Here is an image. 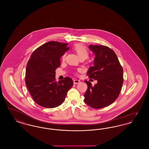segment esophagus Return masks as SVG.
Here are the masks:
<instances>
[{
  "mask_svg": "<svg viewBox=\"0 0 149 149\" xmlns=\"http://www.w3.org/2000/svg\"><path fill=\"white\" fill-rule=\"evenodd\" d=\"M73 81H74V84H77L79 83L80 82V81L79 80H78V79H75V80H74Z\"/></svg>",
  "mask_w": 149,
  "mask_h": 149,
  "instance_id": "34e87169",
  "label": "esophagus"
}]
</instances>
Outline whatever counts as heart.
I'll use <instances>...</instances> for the list:
<instances>
[{"mask_svg":"<svg viewBox=\"0 0 149 149\" xmlns=\"http://www.w3.org/2000/svg\"><path fill=\"white\" fill-rule=\"evenodd\" d=\"M74 50H75L79 58H86L89 56V51L87 49L86 47L83 45H81V44L75 45L74 46ZM65 56H66V54H65L62 57L63 60L65 59Z\"/></svg>","mask_w":149,"mask_h":149,"instance_id":"obj_1","label":"heart"}]
</instances>
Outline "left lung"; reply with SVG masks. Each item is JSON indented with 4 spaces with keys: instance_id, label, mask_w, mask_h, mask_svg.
<instances>
[{
    "instance_id": "8db88e82",
    "label": "left lung",
    "mask_w": 149,
    "mask_h": 149,
    "mask_svg": "<svg viewBox=\"0 0 149 149\" xmlns=\"http://www.w3.org/2000/svg\"><path fill=\"white\" fill-rule=\"evenodd\" d=\"M89 49L95 55L94 66L87 72L89 78L97 80L92 83L84 81L88 89L84 95V102L93 108L109 106L119 96L123 83V70L113 50L105 46L91 45Z\"/></svg>"
}]
</instances>
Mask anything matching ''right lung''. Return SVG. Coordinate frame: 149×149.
<instances>
[{
    "label": "right lung",
    "instance_id": "add662e5",
    "mask_svg": "<svg viewBox=\"0 0 149 149\" xmlns=\"http://www.w3.org/2000/svg\"><path fill=\"white\" fill-rule=\"evenodd\" d=\"M68 43L50 41L33 51L27 64L25 82L32 98L38 105L55 108L65 100L73 85L71 78L55 81V70L60 58L69 49Z\"/></svg>",
    "mask_w": 149,
    "mask_h": 149
}]
</instances>
